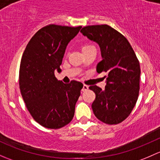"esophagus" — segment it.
I'll return each instance as SVG.
<instances>
[{
    "label": "esophagus",
    "mask_w": 160,
    "mask_h": 160,
    "mask_svg": "<svg viewBox=\"0 0 160 160\" xmlns=\"http://www.w3.org/2000/svg\"><path fill=\"white\" fill-rule=\"evenodd\" d=\"M88 85H83V87H82V92H86L87 90H88Z\"/></svg>",
    "instance_id": "34e87169"
}]
</instances>
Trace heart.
<instances>
[{"mask_svg":"<svg viewBox=\"0 0 160 160\" xmlns=\"http://www.w3.org/2000/svg\"><path fill=\"white\" fill-rule=\"evenodd\" d=\"M94 48V46L91 45V44H85L82 45V51H85V50H87V49H89V48Z\"/></svg>","mask_w":160,"mask_h":160,"instance_id":"1","label":"heart"}]
</instances>
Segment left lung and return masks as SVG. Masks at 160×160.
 <instances>
[{
  "mask_svg": "<svg viewBox=\"0 0 160 160\" xmlns=\"http://www.w3.org/2000/svg\"><path fill=\"white\" fill-rule=\"evenodd\" d=\"M81 32L99 45L102 60L97 65L96 71L107 73L104 90L97 85L89 87L95 93L92 105L94 114L106 124H118L129 116L137 102L139 60L127 39L107 24L86 26Z\"/></svg>",
  "mask_w": 160,
  "mask_h": 160,
  "instance_id": "8db88e82",
  "label": "left lung"
}]
</instances>
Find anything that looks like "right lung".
<instances>
[{"instance_id":"add662e5","label":"right lung","mask_w":160,"mask_h":160,"mask_svg":"<svg viewBox=\"0 0 160 160\" xmlns=\"http://www.w3.org/2000/svg\"><path fill=\"white\" fill-rule=\"evenodd\" d=\"M81 28L82 26H45L31 38L21 58V95L33 118L48 129L66 126L75 114L83 85L77 81L63 83L56 78L55 72L61 71L67 45Z\"/></svg>"}]
</instances>
